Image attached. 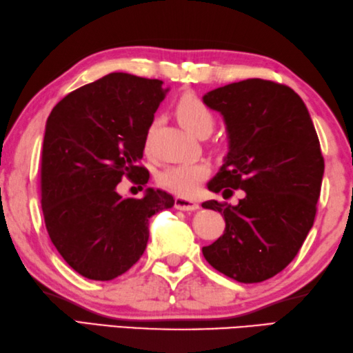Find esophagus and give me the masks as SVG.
I'll list each match as a JSON object with an SVG mask.
<instances>
[{"label":"esophagus","mask_w":353,"mask_h":353,"mask_svg":"<svg viewBox=\"0 0 353 353\" xmlns=\"http://www.w3.org/2000/svg\"><path fill=\"white\" fill-rule=\"evenodd\" d=\"M175 208H178V210H184V212H193V210H198L199 205L193 199L176 196L175 198Z\"/></svg>","instance_id":"esophagus-1"}]
</instances>
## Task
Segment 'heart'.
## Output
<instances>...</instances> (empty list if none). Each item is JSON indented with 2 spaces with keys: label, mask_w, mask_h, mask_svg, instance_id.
Returning <instances> with one entry per match:
<instances>
[{
  "label": "heart",
  "mask_w": 353,
  "mask_h": 353,
  "mask_svg": "<svg viewBox=\"0 0 353 353\" xmlns=\"http://www.w3.org/2000/svg\"><path fill=\"white\" fill-rule=\"evenodd\" d=\"M175 114L187 131L196 137H207L214 128V116L210 108L193 92H185L175 105ZM154 128L150 126L145 137V146L149 150ZM210 174V168L204 161L170 164L158 174V184L163 189L181 196H190L196 185Z\"/></svg>",
  "instance_id": "b5f03b06"
}]
</instances>
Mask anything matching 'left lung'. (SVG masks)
<instances>
[{
    "instance_id": "obj_1",
    "label": "left lung",
    "mask_w": 353,
    "mask_h": 353,
    "mask_svg": "<svg viewBox=\"0 0 353 353\" xmlns=\"http://www.w3.org/2000/svg\"><path fill=\"white\" fill-rule=\"evenodd\" d=\"M204 103L224 117L228 154L208 190L245 192L237 205L205 201L225 232L203 247L205 261L241 283L285 270L312 228L325 160L307 108L290 86L247 79L208 91Z\"/></svg>"
}]
</instances>
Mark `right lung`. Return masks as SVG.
Masks as SVG:
<instances>
[{
  "mask_svg": "<svg viewBox=\"0 0 353 353\" xmlns=\"http://www.w3.org/2000/svg\"><path fill=\"white\" fill-rule=\"evenodd\" d=\"M169 90L158 79L111 73L70 92L47 120L41 205L50 239L91 280L123 274L145 253L149 219L174 205L163 190L121 198V178L145 185V137Z\"/></svg>",
  "mask_w": 353,
  "mask_h": 353,
  "instance_id": "add662e5",
  "label": "right lung"
}]
</instances>
